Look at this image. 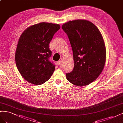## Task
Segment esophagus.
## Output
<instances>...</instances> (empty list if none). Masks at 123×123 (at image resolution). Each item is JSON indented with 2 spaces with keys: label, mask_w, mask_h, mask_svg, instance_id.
<instances>
[{
  "label": "esophagus",
  "mask_w": 123,
  "mask_h": 123,
  "mask_svg": "<svg viewBox=\"0 0 123 123\" xmlns=\"http://www.w3.org/2000/svg\"><path fill=\"white\" fill-rule=\"evenodd\" d=\"M57 64L58 65H61L62 64V61L61 60H60L59 61L57 62Z\"/></svg>",
  "instance_id": "obj_1"
}]
</instances>
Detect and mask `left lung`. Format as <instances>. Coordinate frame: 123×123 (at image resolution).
Returning a JSON list of instances; mask_svg holds the SVG:
<instances>
[{
    "instance_id": "8db88e82",
    "label": "left lung",
    "mask_w": 123,
    "mask_h": 123,
    "mask_svg": "<svg viewBox=\"0 0 123 123\" xmlns=\"http://www.w3.org/2000/svg\"><path fill=\"white\" fill-rule=\"evenodd\" d=\"M73 52L74 67L67 73L66 79L78 86L96 80L102 72L106 59V49L102 35L92 22L76 19L64 24Z\"/></svg>"
}]
</instances>
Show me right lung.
I'll list each match as a JSON object with an SVG mask.
<instances>
[{"instance_id":"add662e5","label":"right lung","mask_w":123,"mask_h":123,"mask_svg":"<svg viewBox=\"0 0 123 123\" xmlns=\"http://www.w3.org/2000/svg\"><path fill=\"white\" fill-rule=\"evenodd\" d=\"M60 28L59 24L42 22L27 28L21 34L15 52L17 68L26 81L40 85L50 78L55 65L49 58V43Z\"/></svg>"}]
</instances>
